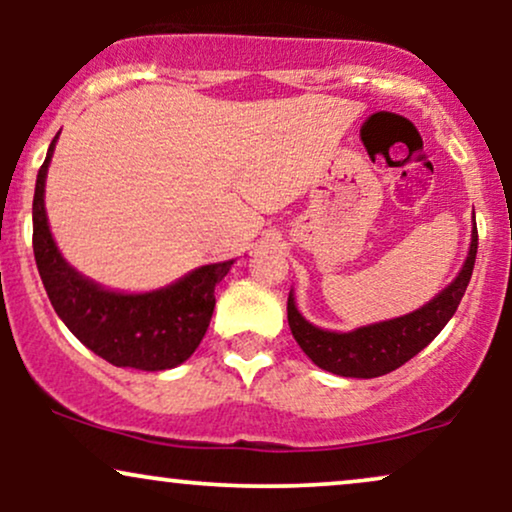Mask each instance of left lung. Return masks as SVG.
Returning a JSON list of instances; mask_svg holds the SVG:
<instances>
[{
	"instance_id": "left-lung-1",
	"label": "left lung",
	"mask_w": 512,
	"mask_h": 512,
	"mask_svg": "<svg viewBox=\"0 0 512 512\" xmlns=\"http://www.w3.org/2000/svg\"><path fill=\"white\" fill-rule=\"evenodd\" d=\"M477 223H474L472 245H469V257L464 260L462 272L457 279L438 293L431 303L414 313L397 317V320L378 322V325L361 327L356 332H325L320 327L310 325L305 317L298 313L293 303V293H289V327L298 346L308 354L310 361L322 370H330L334 375L344 378H378V375L392 373V370L404 366L409 358H414L421 349H426L440 330L448 325L455 315L464 291H467L469 279H472L474 260H477Z\"/></svg>"
}]
</instances>
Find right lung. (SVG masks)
<instances>
[{"mask_svg": "<svg viewBox=\"0 0 512 512\" xmlns=\"http://www.w3.org/2000/svg\"><path fill=\"white\" fill-rule=\"evenodd\" d=\"M52 139L38 170L33 197V252L45 291L69 332L93 354L120 368L166 370L187 361L207 332L214 289L231 262L199 267L178 284L154 293H115L76 274L62 260L45 216V175L55 149Z\"/></svg>", "mask_w": 512, "mask_h": 512, "instance_id": "obj_1", "label": "right lung"}]
</instances>
